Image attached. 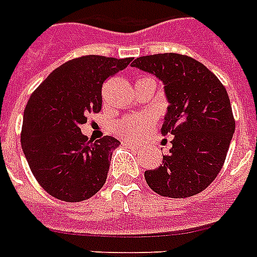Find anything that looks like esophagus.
<instances>
[{
	"instance_id": "esophagus-1",
	"label": "esophagus",
	"mask_w": 257,
	"mask_h": 257,
	"mask_svg": "<svg viewBox=\"0 0 257 257\" xmlns=\"http://www.w3.org/2000/svg\"><path fill=\"white\" fill-rule=\"evenodd\" d=\"M122 145L126 147L129 149H139L140 148V145L136 144V143H131V141H122Z\"/></svg>"
}]
</instances>
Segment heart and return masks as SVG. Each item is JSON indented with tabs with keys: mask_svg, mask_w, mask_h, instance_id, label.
I'll return each mask as SVG.
<instances>
[{
	"mask_svg": "<svg viewBox=\"0 0 257 257\" xmlns=\"http://www.w3.org/2000/svg\"><path fill=\"white\" fill-rule=\"evenodd\" d=\"M145 81H155L151 77H139L136 84ZM153 118L149 116H129L120 120L116 124V132L122 137L136 140L145 133V131L152 125Z\"/></svg>",
	"mask_w": 257,
	"mask_h": 257,
	"instance_id": "1",
	"label": "heart"
}]
</instances>
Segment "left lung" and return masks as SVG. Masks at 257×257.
<instances>
[{"instance_id": "8db88e82", "label": "left lung", "mask_w": 257, "mask_h": 257, "mask_svg": "<svg viewBox=\"0 0 257 257\" xmlns=\"http://www.w3.org/2000/svg\"><path fill=\"white\" fill-rule=\"evenodd\" d=\"M132 66L163 81L169 106L161 133L175 136L163 164L145 171L147 184L172 199L197 195L223 168L235 132L227 89L207 66L184 54L144 56Z\"/></svg>"}]
</instances>
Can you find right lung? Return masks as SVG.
<instances>
[{
	"label": "right lung",
	"instance_id": "add662e5",
	"mask_svg": "<svg viewBox=\"0 0 257 257\" xmlns=\"http://www.w3.org/2000/svg\"><path fill=\"white\" fill-rule=\"evenodd\" d=\"M132 58L82 56L54 69L30 96L24 112L21 145L29 168L49 195L77 203L106 181L112 151L120 141L94 143L81 133L89 113L101 110V89Z\"/></svg>",
	"mask_w": 257,
	"mask_h": 257
}]
</instances>
